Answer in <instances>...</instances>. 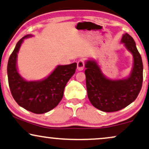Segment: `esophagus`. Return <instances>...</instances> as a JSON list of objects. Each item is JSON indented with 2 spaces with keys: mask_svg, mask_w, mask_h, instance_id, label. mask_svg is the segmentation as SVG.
<instances>
[{
  "mask_svg": "<svg viewBox=\"0 0 149 149\" xmlns=\"http://www.w3.org/2000/svg\"><path fill=\"white\" fill-rule=\"evenodd\" d=\"M77 67H78V71H82L84 69V63L83 61L80 60L77 63Z\"/></svg>",
  "mask_w": 149,
  "mask_h": 149,
  "instance_id": "1",
  "label": "esophagus"
}]
</instances>
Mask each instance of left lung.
I'll return each mask as SVG.
<instances>
[{"label":"left lung","mask_w":149,"mask_h":149,"mask_svg":"<svg viewBox=\"0 0 149 149\" xmlns=\"http://www.w3.org/2000/svg\"><path fill=\"white\" fill-rule=\"evenodd\" d=\"M122 42L133 56V68L127 79L111 80L104 76L93 61L86 63V85L92 105L104 112H114L132 103L140 93L143 82V64L135 42L129 33L123 35Z\"/></svg>","instance_id":"1"}]
</instances>
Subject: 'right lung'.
I'll return each mask as SVG.
<instances>
[{
    "label": "right lung",
    "mask_w": 149,
    "mask_h": 149,
    "mask_svg": "<svg viewBox=\"0 0 149 149\" xmlns=\"http://www.w3.org/2000/svg\"><path fill=\"white\" fill-rule=\"evenodd\" d=\"M27 35L17 42L9 56L7 64V76L11 93L18 105L36 114L52 110L59 104L63 97L64 89L77 68L76 63L58 65L52 74L42 81L28 82L23 80L16 68L17 54Z\"/></svg>",
    "instance_id": "add662e5"
}]
</instances>
